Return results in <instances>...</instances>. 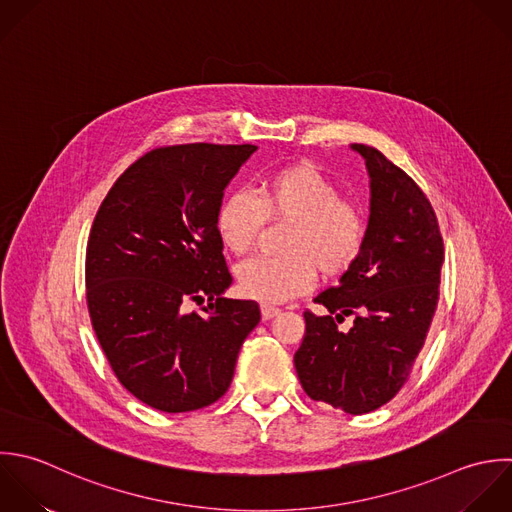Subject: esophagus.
<instances>
[{"instance_id": "esophagus-1", "label": "esophagus", "mask_w": 512, "mask_h": 512, "mask_svg": "<svg viewBox=\"0 0 512 512\" xmlns=\"http://www.w3.org/2000/svg\"><path fill=\"white\" fill-rule=\"evenodd\" d=\"M279 313H281V311L275 309V307H269V305H263V307H261V317H263V321H269V319L277 317Z\"/></svg>"}]
</instances>
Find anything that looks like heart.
I'll list each match as a JSON object with an SVG mask.
<instances>
[{
	"instance_id": "obj_1",
	"label": "heart",
	"mask_w": 512,
	"mask_h": 512,
	"mask_svg": "<svg viewBox=\"0 0 512 512\" xmlns=\"http://www.w3.org/2000/svg\"><path fill=\"white\" fill-rule=\"evenodd\" d=\"M265 219L291 223L283 243L285 257H257L237 269L241 293L265 305L307 293L317 269L327 277L347 271L365 239L357 209L343 203L339 189L309 163L269 173L255 195L229 193L217 209V235L227 251L245 255Z\"/></svg>"
}]
</instances>
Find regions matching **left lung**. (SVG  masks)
I'll return each instance as SVG.
<instances>
[{"instance_id":"1","label":"left lung","mask_w":512,"mask_h":512,"mask_svg":"<svg viewBox=\"0 0 512 512\" xmlns=\"http://www.w3.org/2000/svg\"><path fill=\"white\" fill-rule=\"evenodd\" d=\"M369 173L363 247L337 287L305 311L297 377L313 401L349 415L371 413L405 385L431 327L445 259L437 215L419 185L381 151L353 143ZM354 317L349 332L338 323Z\"/></svg>"}]
</instances>
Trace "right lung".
<instances>
[{"instance_id": "obj_1", "label": "right lung", "mask_w": 512, "mask_h": 512, "mask_svg": "<svg viewBox=\"0 0 512 512\" xmlns=\"http://www.w3.org/2000/svg\"><path fill=\"white\" fill-rule=\"evenodd\" d=\"M257 145L159 147L113 183L91 225L87 307L119 383L163 413L221 399L239 349L261 321L255 301L229 299L217 235L225 187ZM208 299L203 314L186 305Z\"/></svg>"}]
</instances>
